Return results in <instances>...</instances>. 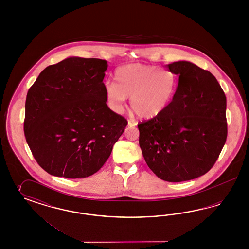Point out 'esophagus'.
<instances>
[{"instance_id": "1", "label": "esophagus", "mask_w": 249, "mask_h": 249, "mask_svg": "<svg viewBox=\"0 0 249 249\" xmlns=\"http://www.w3.org/2000/svg\"><path fill=\"white\" fill-rule=\"evenodd\" d=\"M128 125L129 127H134L137 125L135 121H131V120H128Z\"/></svg>"}]
</instances>
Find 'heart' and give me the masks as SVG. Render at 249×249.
I'll list each match as a JSON object with an SVG mask.
<instances>
[{
  "mask_svg": "<svg viewBox=\"0 0 249 249\" xmlns=\"http://www.w3.org/2000/svg\"><path fill=\"white\" fill-rule=\"evenodd\" d=\"M116 82L105 84L110 107L121 112L127 98L140 118L151 120L162 113L174 98L176 76L166 68L144 64H128L115 72Z\"/></svg>",
  "mask_w": 249,
  "mask_h": 249,
  "instance_id": "obj_1",
  "label": "heart"
}]
</instances>
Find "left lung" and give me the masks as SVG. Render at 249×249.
<instances>
[{
  "label": "left lung",
  "mask_w": 249,
  "mask_h": 249,
  "mask_svg": "<svg viewBox=\"0 0 249 249\" xmlns=\"http://www.w3.org/2000/svg\"><path fill=\"white\" fill-rule=\"evenodd\" d=\"M165 68L179 76L178 86L162 113L138 124L139 143L160 179L189 181L211 169L226 143V95L209 71L189 61Z\"/></svg>",
  "instance_id": "left-lung-1"
}]
</instances>
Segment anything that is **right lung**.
I'll use <instances>...</instances> for the list:
<instances>
[{
	"label": "right lung",
	"instance_id": "obj_1",
	"mask_svg": "<svg viewBox=\"0 0 249 249\" xmlns=\"http://www.w3.org/2000/svg\"><path fill=\"white\" fill-rule=\"evenodd\" d=\"M107 62L70 56L45 68L25 101L24 135L45 172L69 179L97 173L128 124L107 106Z\"/></svg>",
	"mask_w": 249,
	"mask_h": 249
}]
</instances>
